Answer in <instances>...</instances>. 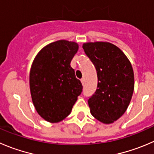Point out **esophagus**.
I'll use <instances>...</instances> for the list:
<instances>
[{
	"label": "esophagus",
	"mask_w": 154,
	"mask_h": 154,
	"mask_svg": "<svg viewBox=\"0 0 154 154\" xmlns=\"http://www.w3.org/2000/svg\"><path fill=\"white\" fill-rule=\"evenodd\" d=\"M81 80V83H82V84H83V85H84V82H85V80H84V78H82L81 80Z\"/></svg>",
	"instance_id": "obj_1"
}]
</instances>
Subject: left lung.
<instances>
[{
  "label": "left lung",
  "instance_id": "8db88e82",
  "mask_svg": "<svg viewBox=\"0 0 154 154\" xmlns=\"http://www.w3.org/2000/svg\"><path fill=\"white\" fill-rule=\"evenodd\" d=\"M85 53L95 67L98 85L88 100L92 115L106 124L126 112L134 91V72L126 55L107 42L86 43Z\"/></svg>",
  "mask_w": 154,
  "mask_h": 154
}]
</instances>
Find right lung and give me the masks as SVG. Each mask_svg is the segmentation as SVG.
Here are the masks:
<instances>
[{
	"label": "right lung",
	"mask_w": 154,
	"mask_h": 154,
	"mask_svg": "<svg viewBox=\"0 0 154 154\" xmlns=\"http://www.w3.org/2000/svg\"><path fill=\"white\" fill-rule=\"evenodd\" d=\"M78 45L68 41L46 46L36 56L30 71V90L36 110L42 118L58 123L71 113L83 86L71 62Z\"/></svg>",
	"instance_id": "obj_1"
}]
</instances>
